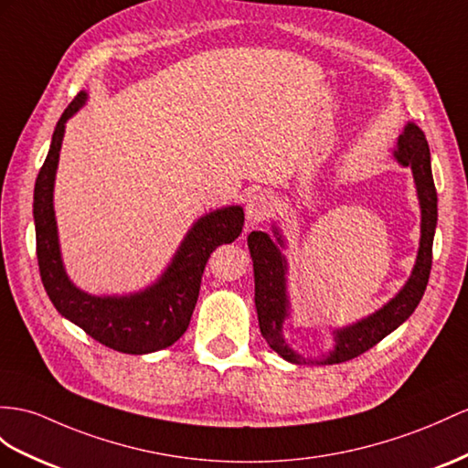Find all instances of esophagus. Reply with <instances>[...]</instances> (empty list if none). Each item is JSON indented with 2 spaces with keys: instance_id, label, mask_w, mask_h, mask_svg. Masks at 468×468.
<instances>
[{
  "instance_id": "obj_1",
  "label": "esophagus",
  "mask_w": 468,
  "mask_h": 468,
  "mask_svg": "<svg viewBox=\"0 0 468 468\" xmlns=\"http://www.w3.org/2000/svg\"><path fill=\"white\" fill-rule=\"evenodd\" d=\"M274 209V197L267 191H261V194L250 196V199L247 201L245 207V215L249 225H259L265 219H269V215Z\"/></svg>"
}]
</instances>
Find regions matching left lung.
Listing matches in <instances>:
<instances>
[{
	"label": "left lung",
	"mask_w": 468,
	"mask_h": 468,
	"mask_svg": "<svg viewBox=\"0 0 468 468\" xmlns=\"http://www.w3.org/2000/svg\"><path fill=\"white\" fill-rule=\"evenodd\" d=\"M393 158L403 167H411L417 189L419 207H421V237H419L417 259L410 279L401 291L395 294L376 313L348 326L332 328L334 346L320 359H310L292 350L284 340V322L291 316V301L286 291V272L289 262L282 253L286 247L281 227L272 225V237L265 231H253L247 237V245L253 259L255 272V306L259 314V328L262 338L282 359L291 364H342L352 357L374 348L378 342L399 328L410 318L429 282L431 259H433V237L437 227V191L433 174H431V152L423 130L413 122H407L393 150Z\"/></svg>",
	"instance_id": "8db88e82"
}]
</instances>
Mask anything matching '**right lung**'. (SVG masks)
I'll list each match as a JSON object with an SVG mask.
<instances>
[{
  "mask_svg": "<svg viewBox=\"0 0 468 468\" xmlns=\"http://www.w3.org/2000/svg\"><path fill=\"white\" fill-rule=\"evenodd\" d=\"M87 99L89 94L80 90L58 118L49 154L35 182L33 219L41 281L58 314L85 330L90 338L122 354H152L172 346L187 330L206 262L219 245L233 243L241 235L245 213L241 206H227L201 215L189 227L170 265L146 289L102 296L79 289L63 265L53 191L65 124L85 106Z\"/></svg>",
  "mask_w": 468,
  "mask_h": 468,
  "instance_id": "right-lung-1",
  "label": "right lung"
}]
</instances>
